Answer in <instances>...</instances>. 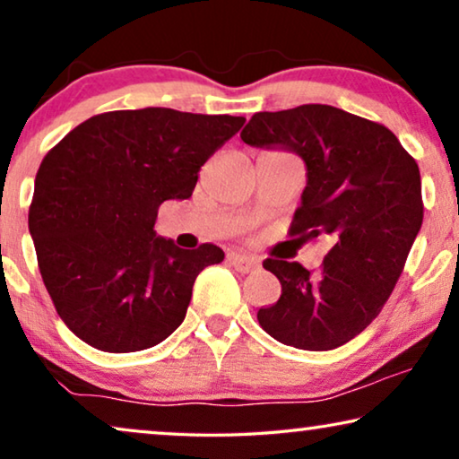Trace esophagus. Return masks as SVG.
<instances>
[{"label":"esophagus","mask_w":459,"mask_h":459,"mask_svg":"<svg viewBox=\"0 0 459 459\" xmlns=\"http://www.w3.org/2000/svg\"><path fill=\"white\" fill-rule=\"evenodd\" d=\"M228 261H230L231 267H236L238 272H242V273H250V272H255L256 267H259V261H256L255 256L240 255V253L228 255Z\"/></svg>","instance_id":"esophagus-1"}]
</instances>
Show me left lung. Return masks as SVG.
<instances>
[{
	"label": "left lung",
	"instance_id": "obj_1",
	"mask_svg": "<svg viewBox=\"0 0 459 459\" xmlns=\"http://www.w3.org/2000/svg\"><path fill=\"white\" fill-rule=\"evenodd\" d=\"M240 137L305 160L307 186L290 234L332 244L319 272L297 261H263L281 294L256 319L288 347H341L378 317L422 228L418 162L385 125L328 104L256 112Z\"/></svg>",
	"mask_w": 459,
	"mask_h": 459
}]
</instances>
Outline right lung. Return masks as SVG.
I'll list each match as a JSON object with an SVG mask.
<instances>
[{"mask_svg":"<svg viewBox=\"0 0 459 459\" xmlns=\"http://www.w3.org/2000/svg\"><path fill=\"white\" fill-rule=\"evenodd\" d=\"M247 118L173 108L112 110L62 137L35 178L29 231L56 311L108 353L150 349L184 322L192 286L223 261L156 236L165 200L192 196L198 171Z\"/></svg>","mask_w":459,"mask_h":459,"instance_id":"add662e5","label":"right lung"}]
</instances>
